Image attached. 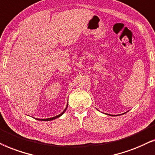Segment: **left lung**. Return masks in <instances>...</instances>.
Returning a JSON list of instances; mask_svg holds the SVG:
<instances>
[{
    "mask_svg": "<svg viewBox=\"0 0 155 155\" xmlns=\"http://www.w3.org/2000/svg\"><path fill=\"white\" fill-rule=\"evenodd\" d=\"M114 116H115V115H114Z\"/></svg>",
    "mask_w": 155,
    "mask_h": 155,
    "instance_id": "left-lung-1",
    "label": "left lung"
}]
</instances>
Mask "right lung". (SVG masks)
Wrapping results in <instances>:
<instances>
[{"label": "right lung", "instance_id": "add662e5", "mask_svg": "<svg viewBox=\"0 0 155 155\" xmlns=\"http://www.w3.org/2000/svg\"><path fill=\"white\" fill-rule=\"evenodd\" d=\"M67 107H68V104H67V107H66V108L64 109V110L63 112L61 113V114H59V115H57V116H54V117H50V118H46V119H39V118H37V120H43V121L52 120H54V119H56V118H57V117H60L61 115H62L64 114V112H65V111H66V110H67Z\"/></svg>", "mask_w": 155, "mask_h": 155}]
</instances>
